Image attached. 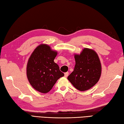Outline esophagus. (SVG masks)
I'll return each mask as SVG.
<instances>
[{
    "label": "esophagus",
    "instance_id": "esophagus-1",
    "mask_svg": "<svg viewBox=\"0 0 124 124\" xmlns=\"http://www.w3.org/2000/svg\"><path fill=\"white\" fill-rule=\"evenodd\" d=\"M68 74H69V73H68V72H66L65 73V78H67V77L68 76Z\"/></svg>",
    "mask_w": 124,
    "mask_h": 124
}]
</instances>
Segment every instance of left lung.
Wrapping results in <instances>:
<instances>
[{
    "instance_id": "1",
    "label": "left lung",
    "mask_w": 124,
    "mask_h": 124,
    "mask_svg": "<svg viewBox=\"0 0 124 124\" xmlns=\"http://www.w3.org/2000/svg\"><path fill=\"white\" fill-rule=\"evenodd\" d=\"M74 57L75 67L67 78L78 90H89L99 80L101 74L100 59L94 50L88 48H84L80 54H75Z\"/></svg>"
}]
</instances>
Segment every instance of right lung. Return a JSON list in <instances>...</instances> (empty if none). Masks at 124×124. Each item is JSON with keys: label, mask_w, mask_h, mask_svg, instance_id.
<instances>
[{"label": "right lung", "mask_w": 124, "mask_h": 124, "mask_svg": "<svg viewBox=\"0 0 124 124\" xmlns=\"http://www.w3.org/2000/svg\"><path fill=\"white\" fill-rule=\"evenodd\" d=\"M57 52L52 50L47 45H41L35 48L27 64L26 74L32 86L38 91L46 93L50 91L64 74L54 62Z\"/></svg>", "instance_id": "right-lung-1"}]
</instances>
